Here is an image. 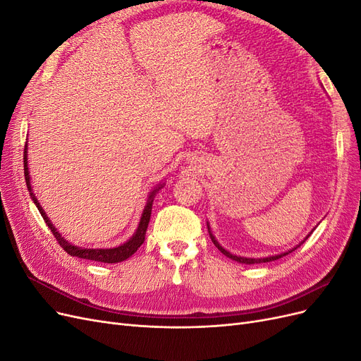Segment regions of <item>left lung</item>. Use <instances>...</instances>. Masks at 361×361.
<instances>
[{
	"label": "left lung",
	"instance_id": "left-lung-1",
	"mask_svg": "<svg viewBox=\"0 0 361 361\" xmlns=\"http://www.w3.org/2000/svg\"><path fill=\"white\" fill-rule=\"evenodd\" d=\"M207 228H209V226H207ZM209 235H211V239H212V243L215 244V247L221 251V253L224 255V256H227V257H231L232 260H236V262H241V264H262V262H271V260H277V259H280V257H283V256H286L288 253H285V255H277V256H271V257H265V259H250V257H239V256H235V255H231L228 253L227 250H224L220 244H218L216 241H215V238L212 236V233H211V228H209ZM307 239V238H305ZM295 250V248H293ZM292 250V251H293ZM290 253V251H289Z\"/></svg>",
	"mask_w": 361,
	"mask_h": 361
}]
</instances>
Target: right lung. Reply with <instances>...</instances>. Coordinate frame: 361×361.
I'll use <instances>...</instances> for the list:
<instances>
[{
	"instance_id": "right-lung-1",
	"label": "right lung",
	"mask_w": 361,
	"mask_h": 361,
	"mask_svg": "<svg viewBox=\"0 0 361 361\" xmlns=\"http://www.w3.org/2000/svg\"><path fill=\"white\" fill-rule=\"evenodd\" d=\"M24 173H25V182H27V188L30 191V195L35 200L36 206L39 212L42 214L43 220H45L47 226L51 228L52 235L56 236V239L59 241V244L61 245V248L66 251L68 255L75 256V257H80V259H89V260H94V262H104V264H117V262H122L126 260L128 257L133 256L135 251L140 248V245L145 243V238H146V231H147V226H149V220H150V214H152V203H154V195L155 192L159 190L157 188L155 191H152V194L149 195V200L147 204L143 211V215H141V220L138 224V228L135 235L129 239L128 243L118 245L116 248H99V250H93V248H80V247H75L72 244H69L68 241H64L61 238V235L56 231V227H54L49 221V218L43 212V209L40 207L39 202L36 200L35 195L31 192V185H30V173H28V164H27V146L24 149Z\"/></svg>"
}]
</instances>
